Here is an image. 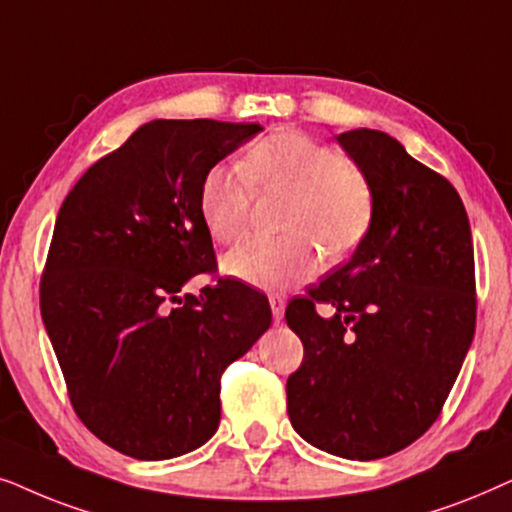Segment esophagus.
Segmentation results:
<instances>
[{
  "instance_id": "esophagus-1",
  "label": "esophagus",
  "mask_w": 512,
  "mask_h": 512,
  "mask_svg": "<svg viewBox=\"0 0 512 512\" xmlns=\"http://www.w3.org/2000/svg\"><path fill=\"white\" fill-rule=\"evenodd\" d=\"M269 304H271V313H274V320L278 323V320L283 318V311H285V297L271 295L269 297Z\"/></svg>"
}]
</instances>
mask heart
I'll use <instances>...</instances> for the list:
<instances>
[{"mask_svg":"<svg viewBox=\"0 0 512 512\" xmlns=\"http://www.w3.org/2000/svg\"><path fill=\"white\" fill-rule=\"evenodd\" d=\"M252 187L290 194L285 238H250L224 257L231 276L276 290L316 274L318 252L339 260L356 250L374 220V187L337 149L297 131L267 135L250 147L243 168L217 163L201 182L199 208L210 236L224 245L250 227Z\"/></svg>","mask_w":512,"mask_h":512,"instance_id":"heart-1","label":"heart"}]
</instances>
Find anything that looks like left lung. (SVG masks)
Returning <instances> with one entry per match:
<instances>
[{
	"label": "left lung",
	"mask_w": 512,
	"mask_h": 512,
	"mask_svg": "<svg viewBox=\"0 0 512 512\" xmlns=\"http://www.w3.org/2000/svg\"><path fill=\"white\" fill-rule=\"evenodd\" d=\"M337 140L370 177L374 220L351 260L285 309L304 344L288 414L313 447L372 461L421 438L459 377L478 316L473 236L452 182L391 135Z\"/></svg>",
	"instance_id": "left-lung-1"
}]
</instances>
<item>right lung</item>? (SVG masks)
Instances as JSON below:
<instances>
[{
	"instance_id": "1",
	"label": "right lung",
	"mask_w": 512,
	"mask_h": 512,
	"mask_svg": "<svg viewBox=\"0 0 512 512\" xmlns=\"http://www.w3.org/2000/svg\"><path fill=\"white\" fill-rule=\"evenodd\" d=\"M260 124L156 119L93 163L60 206L39 309L67 395L117 452L161 461L220 426V379L271 325L267 295L217 278L203 177Z\"/></svg>"
}]
</instances>
